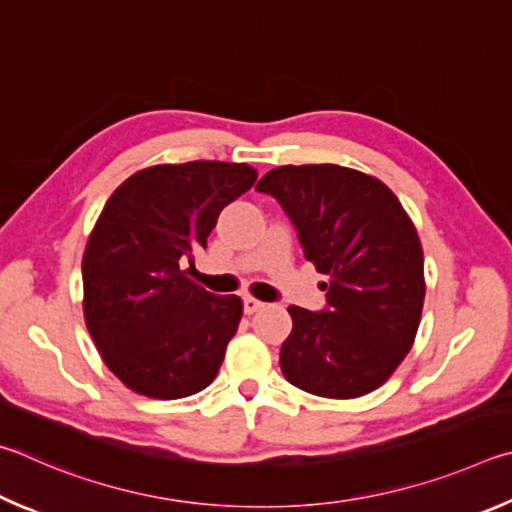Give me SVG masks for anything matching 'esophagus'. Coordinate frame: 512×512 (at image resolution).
I'll return each instance as SVG.
<instances>
[{
	"mask_svg": "<svg viewBox=\"0 0 512 512\" xmlns=\"http://www.w3.org/2000/svg\"><path fill=\"white\" fill-rule=\"evenodd\" d=\"M261 308H263V303L258 301V299H254V297L242 299V310H245V315H254V312L261 310Z\"/></svg>",
	"mask_w": 512,
	"mask_h": 512,
	"instance_id": "34e87169",
	"label": "esophagus"
}]
</instances>
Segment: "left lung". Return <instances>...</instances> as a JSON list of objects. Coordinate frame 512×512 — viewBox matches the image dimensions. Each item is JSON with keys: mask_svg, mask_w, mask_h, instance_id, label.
I'll return each instance as SVG.
<instances>
[{"mask_svg": "<svg viewBox=\"0 0 512 512\" xmlns=\"http://www.w3.org/2000/svg\"><path fill=\"white\" fill-rule=\"evenodd\" d=\"M276 197L315 263L326 308L290 306L281 371L324 398H360L405 360L425 301L414 222L380 179L335 164L279 166L256 184Z\"/></svg>", "mask_w": 512, "mask_h": 512, "instance_id": "8db88e82", "label": "left lung"}]
</instances>
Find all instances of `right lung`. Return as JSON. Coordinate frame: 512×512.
I'll return each instance as SVG.
<instances>
[{
    "instance_id": "add662e5",
    "label": "right lung",
    "mask_w": 512,
    "mask_h": 512,
    "mask_svg": "<svg viewBox=\"0 0 512 512\" xmlns=\"http://www.w3.org/2000/svg\"><path fill=\"white\" fill-rule=\"evenodd\" d=\"M254 182L247 164H161L125 179L103 206L83 256V310L103 362L128 389L177 400L218 375L242 301L186 274L220 211Z\"/></svg>"
}]
</instances>
